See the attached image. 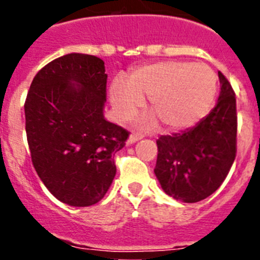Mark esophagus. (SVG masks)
Masks as SVG:
<instances>
[{"instance_id": "obj_1", "label": "esophagus", "mask_w": 260, "mask_h": 260, "mask_svg": "<svg viewBox=\"0 0 260 260\" xmlns=\"http://www.w3.org/2000/svg\"><path fill=\"white\" fill-rule=\"evenodd\" d=\"M142 138H143V135H142V134H132L130 137H128L127 144L135 143V142H138L139 139H142Z\"/></svg>"}]
</instances>
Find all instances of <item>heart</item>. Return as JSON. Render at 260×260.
I'll return each mask as SVG.
<instances>
[{
    "label": "heart",
    "instance_id": "1",
    "mask_svg": "<svg viewBox=\"0 0 260 260\" xmlns=\"http://www.w3.org/2000/svg\"><path fill=\"white\" fill-rule=\"evenodd\" d=\"M217 89L215 71L204 63L167 61L133 70L126 83L114 82L110 103L122 121L134 118L143 108V98L150 108L171 130H183L206 116ZM155 118L146 121L147 126Z\"/></svg>",
    "mask_w": 260,
    "mask_h": 260
}]
</instances>
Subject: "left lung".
<instances>
[{
	"label": "left lung",
	"mask_w": 260,
	"mask_h": 260,
	"mask_svg": "<svg viewBox=\"0 0 260 260\" xmlns=\"http://www.w3.org/2000/svg\"><path fill=\"white\" fill-rule=\"evenodd\" d=\"M220 95L215 108L194 127L156 141L155 174L162 190L185 203L203 201L219 189L237 152L236 95L219 71Z\"/></svg>",
	"instance_id": "left-lung-1"
}]
</instances>
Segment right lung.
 Returning a JSON list of instances; mask_svg holds the SVG:
<instances>
[{"label": "right lung", "instance_id": "1", "mask_svg": "<svg viewBox=\"0 0 260 260\" xmlns=\"http://www.w3.org/2000/svg\"><path fill=\"white\" fill-rule=\"evenodd\" d=\"M107 78L102 58L70 53L41 69L27 93L32 164L50 194L69 206L104 198L116 176L114 153L130 134L104 118Z\"/></svg>", "mask_w": 260, "mask_h": 260}]
</instances>
